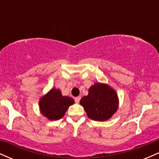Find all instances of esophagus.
<instances>
[{
	"instance_id": "1",
	"label": "esophagus",
	"mask_w": 159,
	"mask_h": 159,
	"mask_svg": "<svg viewBox=\"0 0 159 159\" xmlns=\"http://www.w3.org/2000/svg\"><path fill=\"white\" fill-rule=\"evenodd\" d=\"M80 99H81V96H77V97L75 98V101L76 103H79Z\"/></svg>"
}]
</instances>
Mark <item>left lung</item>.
<instances>
[{
  "mask_svg": "<svg viewBox=\"0 0 159 159\" xmlns=\"http://www.w3.org/2000/svg\"><path fill=\"white\" fill-rule=\"evenodd\" d=\"M87 116L96 121H106L119 107L116 92L107 84L95 83L89 88L88 95L80 101Z\"/></svg>",
  "mask_w": 159,
  "mask_h": 159,
  "instance_id": "1",
  "label": "left lung"
}]
</instances>
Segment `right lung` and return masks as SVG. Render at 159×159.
<instances>
[{"label": "right lung", "instance_id": "add662e5", "mask_svg": "<svg viewBox=\"0 0 159 159\" xmlns=\"http://www.w3.org/2000/svg\"><path fill=\"white\" fill-rule=\"evenodd\" d=\"M74 99L62 95L59 89L52 88L40 98L39 111L49 120H57L64 116L69 106L73 105Z\"/></svg>", "mask_w": 159, "mask_h": 159}]
</instances>
